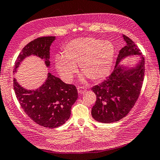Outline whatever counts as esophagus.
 Wrapping results in <instances>:
<instances>
[{"mask_svg":"<svg viewBox=\"0 0 160 160\" xmlns=\"http://www.w3.org/2000/svg\"><path fill=\"white\" fill-rule=\"evenodd\" d=\"M77 90H78V92H79V94H83V93L86 91V88H83V87H78Z\"/></svg>","mask_w":160,"mask_h":160,"instance_id":"esophagus-1","label":"esophagus"}]
</instances>
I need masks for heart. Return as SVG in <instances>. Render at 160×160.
<instances>
[{
	"instance_id": "b5f03b06",
	"label": "heart",
	"mask_w": 160,
	"mask_h": 160,
	"mask_svg": "<svg viewBox=\"0 0 160 160\" xmlns=\"http://www.w3.org/2000/svg\"><path fill=\"white\" fill-rule=\"evenodd\" d=\"M62 55L57 54V71L66 81H70L79 64L81 72L92 81H99L107 76L113 65L115 48L108 40L95 38L74 39L62 47Z\"/></svg>"
}]
</instances>
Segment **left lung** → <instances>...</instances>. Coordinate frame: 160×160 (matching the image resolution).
<instances>
[{
  "label": "left lung",
  "instance_id": "obj_1",
  "mask_svg": "<svg viewBox=\"0 0 160 160\" xmlns=\"http://www.w3.org/2000/svg\"><path fill=\"white\" fill-rule=\"evenodd\" d=\"M125 45L120 51L112 73L99 85L91 88L97 99L91 114L95 120L102 123L117 122L127 116L134 106L142 87L145 61L140 50L131 39L122 35ZM138 55L135 65H120L122 59Z\"/></svg>",
  "mask_w": 160,
  "mask_h": 160
}]
</instances>
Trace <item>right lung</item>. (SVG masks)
I'll return each mask as SVG.
<instances>
[{
    "mask_svg": "<svg viewBox=\"0 0 160 160\" xmlns=\"http://www.w3.org/2000/svg\"><path fill=\"white\" fill-rule=\"evenodd\" d=\"M56 40L54 36L42 37L31 41L23 47L14 63V74L27 57L35 56L44 60L50 68V47ZM14 90L21 107L28 116L38 125L56 128L70 118L72 106L78 98L76 87L63 82L58 77L48 72L44 82L39 88H23L14 78Z\"/></svg>",
    "mask_w": 160,
    "mask_h": 160,
    "instance_id": "add662e5",
    "label": "right lung"
}]
</instances>
